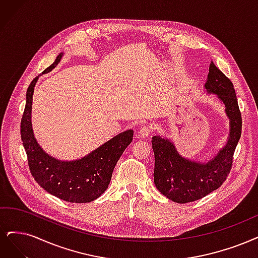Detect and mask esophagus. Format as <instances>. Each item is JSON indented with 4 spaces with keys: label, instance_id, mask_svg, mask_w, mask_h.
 Instances as JSON below:
<instances>
[{
    "label": "esophagus",
    "instance_id": "34e87169",
    "mask_svg": "<svg viewBox=\"0 0 258 258\" xmlns=\"http://www.w3.org/2000/svg\"><path fill=\"white\" fill-rule=\"evenodd\" d=\"M152 132H153V128H152V126H150V125H142L140 127V130H139V135L141 137L147 138V137L150 136V134H151Z\"/></svg>",
    "mask_w": 258,
    "mask_h": 258
}]
</instances>
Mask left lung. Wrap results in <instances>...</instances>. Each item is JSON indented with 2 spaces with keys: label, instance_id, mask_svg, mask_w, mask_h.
Instances as JSON below:
<instances>
[{
  "label": "left lung",
  "instance_id": "left-lung-1",
  "mask_svg": "<svg viewBox=\"0 0 258 258\" xmlns=\"http://www.w3.org/2000/svg\"><path fill=\"white\" fill-rule=\"evenodd\" d=\"M205 88L218 94L224 105L231 121V132L225 147L217 156L206 164L183 158L168 139L159 136L152 138L154 151V183L159 191L171 201L188 203L202 199L218 189L231 172L234 153L241 136L242 118L238 106L234 85L219 70L216 64H209Z\"/></svg>",
  "mask_w": 258,
  "mask_h": 258
}]
</instances>
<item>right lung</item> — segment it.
I'll list each match as a JSON object with an SVG mask.
<instances>
[{"label": "right lung", "mask_w": 258, "mask_h": 258, "mask_svg": "<svg viewBox=\"0 0 258 258\" xmlns=\"http://www.w3.org/2000/svg\"><path fill=\"white\" fill-rule=\"evenodd\" d=\"M61 55L42 72H50L60 61ZM38 76L30 84L21 119V139L27 164L36 182L45 191L70 203H88L107 189L114 166L133 140L128 130L113 137L87 156L73 161H59L47 154L37 144L31 122L33 93Z\"/></svg>", "instance_id": "add662e5"}]
</instances>
